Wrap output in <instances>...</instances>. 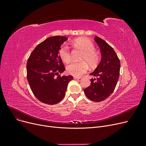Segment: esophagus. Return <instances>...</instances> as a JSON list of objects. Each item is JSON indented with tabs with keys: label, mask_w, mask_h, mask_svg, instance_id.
Here are the masks:
<instances>
[{
	"label": "esophagus",
	"mask_w": 146,
	"mask_h": 146,
	"mask_svg": "<svg viewBox=\"0 0 146 146\" xmlns=\"http://www.w3.org/2000/svg\"><path fill=\"white\" fill-rule=\"evenodd\" d=\"M73 78H74V79H80L81 78V77H75L74 76Z\"/></svg>",
	"instance_id": "obj_1"
}]
</instances>
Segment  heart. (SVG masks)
Segmentation results:
<instances>
[{"label":"heart","instance_id":"heart-1","mask_svg":"<svg viewBox=\"0 0 146 146\" xmlns=\"http://www.w3.org/2000/svg\"><path fill=\"white\" fill-rule=\"evenodd\" d=\"M73 44L82 50L81 62H72L66 67L67 72L75 77H80L86 73L88 69L89 64L91 67H95L98 64L100 57L99 54L95 50V46L92 42L83 38H77L73 41ZM58 54L64 62L68 63L71 59V54L68 46L63 45L60 48Z\"/></svg>","mask_w":146,"mask_h":146}]
</instances>
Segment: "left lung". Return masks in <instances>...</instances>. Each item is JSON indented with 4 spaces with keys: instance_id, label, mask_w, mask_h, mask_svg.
<instances>
[{
    "instance_id": "obj_1",
    "label": "left lung",
    "mask_w": 146,
    "mask_h": 146,
    "mask_svg": "<svg viewBox=\"0 0 146 146\" xmlns=\"http://www.w3.org/2000/svg\"><path fill=\"white\" fill-rule=\"evenodd\" d=\"M95 41L101 50L102 58L90 75V86L84 89L87 98L94 102H101L108 98L116 87L120 71V61L116 52L102 38L95 36Z\"/></svg>"
}]
</instances>
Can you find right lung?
I'll return each instance as SVG.
<instances>
[{
	"label": "right lung",
	"instance_id": "obj_1",
	"mask_svg": "<svg viewBox=\"0 0 146 146\" xmlns=\"http://www.w3.org/2000/svg\"><path fill=\"white\" fill-rule=\"evenodd\" d=\"M67 40L66 36H50L38 44L28 59V82L34 96L42 103L54 105L60 102L73 79L72 76H60L65 67L58 52Z\"/></svg>",
	"mask_w": 146,
	"mask_h": 146
}]
</instances>
